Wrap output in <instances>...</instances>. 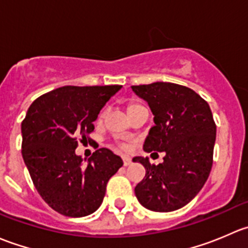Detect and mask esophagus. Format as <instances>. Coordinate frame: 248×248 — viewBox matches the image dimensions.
Returning a JSON list of instances; mask_svg holds the SVG:
<instances>
[{"instance_id":"34e87169","label":"esophagus","mask_w":248,"mask_h":248,"mask_svg":"<svg viewBox=\"0 0 248 248\" xmlns=\"http://www.w3.org/2000/svg\"><path fill=\"white\" fill-rule=\"evenodd\" d=\"M122 161H124V167H127V166H129V164L132 163V159L129 158V157H122Z\"/></svg>"}]
</instances>
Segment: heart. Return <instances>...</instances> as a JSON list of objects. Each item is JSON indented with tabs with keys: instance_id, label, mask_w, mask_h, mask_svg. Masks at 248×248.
Listing matches in <instances>:
<instances>
[{
	"instance_id": "1",
	"label": "heart",
	"mask_w": 248,
	"mask_h": 248,
	"mask_svg": "<svg viewBox=\"0 0 248 248\" xmlns=\"http://www.w3.org/2000/svg\"><path fill=\"white\" fill-rule=\"evenodd\" d=\"M140 109H146V108H145L142 104L137 103V102H131V103L127 106V112H128V115H132L133 112L138 111V110H140ZM102 116H103V114H102ZM127 146H128V142L124 140V141L122 142V147H127Z\"/></svg>"
}]
</instances>
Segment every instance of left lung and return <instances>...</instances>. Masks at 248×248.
I'll use <instances>...</instances> for the list:
<instances>
[{
    "label": "left lung",
    "instance_id": "8db88e82",
    "mask_svg": "<svg viewBox=\"0 0 248 248\" xmlns=\"http://www.w3.org/2000/svg\"><path fill=\"white\" fill-rule=\"evenodd\" d=\"M132 90L155 115L144 151L166 152L157 166L134 157L133 162H140L146 170L134 192L140 204L151 211H174L199 193L211 171L216 140L211 109L197 92L174 82L134 85Z\"/></svg>",
    "mask_w": 248,
    "mask_h": 248
}]
</instances>
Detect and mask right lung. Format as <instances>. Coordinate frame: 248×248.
Here are the masks:
<instances>
[{"instance_id": "add662e5", "label": "right lung", "mask_w": 248, "mask_h": 248, "mask_svg": "<svg viewBox=\"0 0 248 248\" xmlns=\"http://www.w3.org/2000/svg\"><path fill=\"white\" fill-rule=\"evenodd\" d=\"M121 85L63 86L42 94L21 124V154L34 187L59 214L82 217L101 206L109 179L122 166L102 147L87 166L76 155L78 141L90 139L93 121Z\"/></svg>"}]
</instances>
